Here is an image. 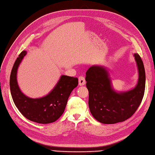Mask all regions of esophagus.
<instances>
[{"mask_svg": "<svg viewBox=\"0 0 155 155\" xmlns=\"http://www.w3.org/2000/svg\"><path fill=\"white\" fill-rule=\"evenodd\" d=\"M86 84V80L84 76H80L79 77V85L80 86H84Z\"/></svg>", "mask_w": 155, "mask_h": 155, "instance_id": "obj_1", "label": "esophagus"}]
</instances>
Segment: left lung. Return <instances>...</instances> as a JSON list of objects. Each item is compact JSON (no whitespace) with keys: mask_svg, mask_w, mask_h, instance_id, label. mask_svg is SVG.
Instances as JSON below:
<instances>
[{"mask_svg":"<svg viewBox=\"0 0 155 155\" xmlns=\"http://www.w3.org/2000/svg\"><path fill=\"white\" fill-rule=\"evenodd\" d=\"M138 81L133 90L117 93L111 86L108 71L101 66H91L86 72V87L89 91L90 110L97 121L103 124H115L130 118L137 111L145 90V70L138 53L134 54Z\"/></svg>","mask_w":155,"mask_h":155,"instance_id":"8db88e82","label":"left lung"}]
</instances>
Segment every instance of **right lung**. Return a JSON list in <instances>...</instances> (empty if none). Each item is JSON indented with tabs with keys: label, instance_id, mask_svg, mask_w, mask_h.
Masks as SVG:
<instances>
[{
	"label": "right lung",
	"instance_id": "right-lung-1",
	"mask_svg": "<svg viewBox=\"0 0 155 155\" xmlns=\"http://www.w3.org/2000/svg\"><path fill=\"white\" fill-rule=\"evenodd\" d=\"M27 52L22 51L16 59L10 77V88L13 102L25 118L39 124L56 121L64 113L69 96L78 85V78L61 75L55 87L48 95L33 99L21 92L17 81L18 65Z\"/></svg>",
	"mask_w": 155,
	"mask_h": 155
}]
</instances>
